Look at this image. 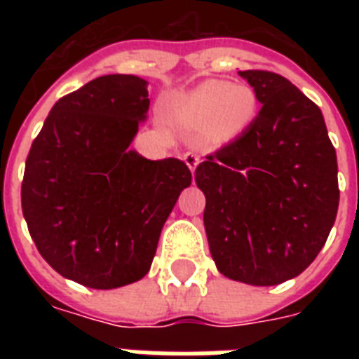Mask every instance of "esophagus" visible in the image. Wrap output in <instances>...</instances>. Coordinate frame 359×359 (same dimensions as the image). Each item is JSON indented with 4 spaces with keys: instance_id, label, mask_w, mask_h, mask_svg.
Segmentation results:
<instances>
[{
    "instance_id": "1",
    "label": "esophagus",
    "mask_w": 359,
    "mask_h": 359,
    "mask_svg": "<svg viewBox=\"0 0 359 359\" xmlns=\"http://www.w3.org/2000/svg\"><path fill=\"white\" fill-rule=\"evenodd\" d=\"M201 162V156L196 154V152H186L184 154V163L190 168V171H196V168Z\"/></svg>"
}]
</instances>
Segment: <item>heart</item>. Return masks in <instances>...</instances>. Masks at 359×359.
I'll list each match as a JSON object with an SVG mask.
<instances>
[{
	"label": "heart",
	"instance_id": "b5f03b06",
	"mask_svg": "<svg viewBox=\"0 0 359 359\" xmlns=\"http://www.w3.org/2000/svg\"><path fill=\"white\" fill-rule=\"evenodd\" d=\"M257 108L259 100L251 87L208 80L186 95L180 111L190 123L208 121L210 134L216 140H233L255 119Z\"/></svg>",
	"mask_w": 359,
	"mask_h": 359
}]
</instances>
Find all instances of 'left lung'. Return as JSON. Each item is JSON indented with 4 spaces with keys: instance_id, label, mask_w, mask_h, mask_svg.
Returning <instances> with one entry per match:
<instances>
[{
    "instance_id": "left-lung-1",
    "label": "left lung",
    "mask_w": 359,
    "mask_h": 359,
    "mask_svg": "<svg viewBox=\"0 0 359 359\" xmlns=\"http://www.w3.org/2000/svg\"><path fill=\"white\" fill-rule=\"evenodd\" d=\"M262 104L238 135L196 169L208 248L225 278L257 287L306 270L339 207L337 156L324 117L287 78L244 70Z\"/></svg>"
}]
</instances>
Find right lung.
<instances>
[{"label":"right lung","instance_id":"obj_1","mask_svg":"<svg viewBox=\"0 0 359 359\" xmlns=\"http://www.w3.org/2000/svg\"><path fill=\"white\" fill-rule=\"evenodd\" d=\"M147 81L108 74L53 104L25 160L22 210L44 261L91 289L149 272L191 173L177 158L128 151L149 109Z\"/></svg>","mask_w":359,"mask_h":359}]
</instances>
